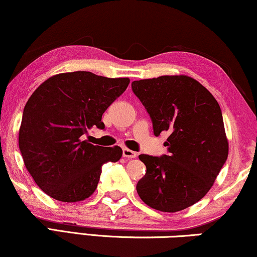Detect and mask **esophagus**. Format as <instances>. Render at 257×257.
<instances>
[{
  "label": "esophagus",
  "mask_w": 257,
  "mask_h": 257,
  "mask_svg": "<svg viewBox=\"0 0 257 257\" xmlns=\"http://www.w3.org/2000/svg\"><path fill=\"white\" fill-rule=\"evenodd\" d=\"M137 152H133V151L128 150V149H124L122 150V157L124 158H128V159H132V158H137Z\"/></svg>",
  "instance_id": "34e87169"
}]
</instances>
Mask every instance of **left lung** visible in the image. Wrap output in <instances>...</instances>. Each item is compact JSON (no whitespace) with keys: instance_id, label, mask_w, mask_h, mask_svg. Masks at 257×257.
Masks as SVG:
<instances>
[{"instance_id":"1","label":"left lung","mask_w":257,"mask_h":257,"mask_svg":"<svg viewBox=\"0 0 257 257\" xmlns=\"http://www.w3.org/2000/svg\"><path fill=\"white\" fill-rule=\"evenodd\" d=\"M150 114L154 136L168 132L167 154H140L146 173L137 192L147 206L174 213L207 194L228 157L222 112L213 94L187 76L132 82Z\"/></svg>"}]
</instances>
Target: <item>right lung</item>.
<instances>
[{"label": "right lung", "instance_id": "1", "mask_svg": "<svg viewBox=\"0 0 257 257\" xmlns=\"http://www.w3.org/2000/svg\"><path fill=\"white\" fill-rule=\"evenodd\" d=\"M128 78L92 72L59 73L42 83L23 110L19 146L28 172L44 193L77 202L96 191L101 166L121 158L119 146L83 140L87 130H104L101 115L128 86Z\"/></svg>", "mask_w": 257, "mask_h": 257}]
</instances>
